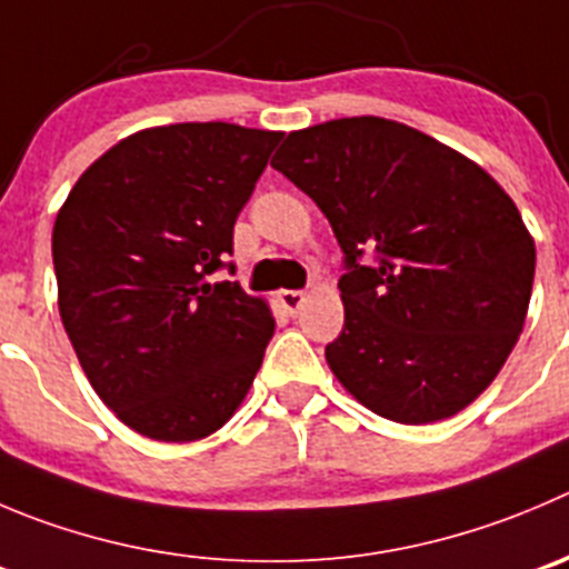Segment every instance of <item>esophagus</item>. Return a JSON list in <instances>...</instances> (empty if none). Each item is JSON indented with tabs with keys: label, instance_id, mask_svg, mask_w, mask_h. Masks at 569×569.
I'll use <instances>...</instances> for the list:
<instances>
[{
	"label": "esophagus",
	"instance_id": "34e87169",
	"mask_svg": "<svg viewBox=\"0 0 569 569\" xmlns=\"http://www.w3.org/2000/svg\"><path fill=\"white\" fill-rule=\"evenodd\" d=\"M307 293L305 290H279V301L281 307L290 312V316H296V312L301 310V305H305Z\"/></svg>",
	"mask_w": 569,
	"mask_h": 569
}]
</instances>
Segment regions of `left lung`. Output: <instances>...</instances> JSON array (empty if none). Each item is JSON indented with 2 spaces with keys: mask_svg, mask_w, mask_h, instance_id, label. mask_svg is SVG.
I'll use <instances>...</instances> for the list:
<instances>
[{
  "mask_svg": "<svg viewBox=\"0 0 569 569\" xmlns=\"http://www.w3.org/2000/svg\"><path fill=\"white\" fill-rule=\"evenodd\" d=\"M270 164L310 194L346 253L327 362L360 405L430 425L500 375L531 301L537 246L480 164L416 128L346 117L288 133ZM375 252V266H360Z\"/></svg>",
  "mask_w": 569,
  "mask_h": 569,
  "instance_id": "left-lung-1",
  "label": "left lung"
}]
</instances>
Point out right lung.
<instances>
[{"label":"right lung","mask_w":569,"mask_h":569,"mask_svg":"<svg viewBox=\"0 0 569 569\" xmlns=\"http://www.w3.org/2000/svg\"><path fill=\"white\" fill-rule=\"evenodd\" d=\"M279 139L231 122L144 128L63 200L52 229L63 329L97 397L139 436H212L262 366L268 301L209 276Z\"/></svg>","instance_id":"add662e5"}]
</instances>
